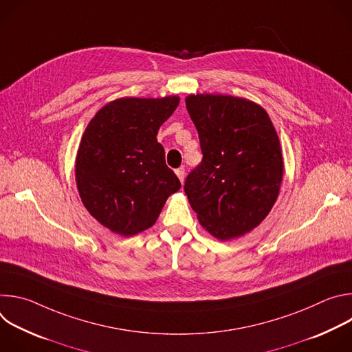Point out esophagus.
<instances>
[{
    "instance_id": "34e87169",
    "label": "esophagus",
    "mask_w": 352,
    "mask_h": 352,
    "mask_svg": "<svg viewBox=\"0 0 352 352\" xmlns=\"http://www.w3.org/2000/svg\"><path fill=\"white\" fill-rule=\"evenodd\" d=\"M175 174H177V177H178V179L181 181V182H184V179H185V170L181 167V168H177L175 170Z\"/></svg>"
}]
</instances>
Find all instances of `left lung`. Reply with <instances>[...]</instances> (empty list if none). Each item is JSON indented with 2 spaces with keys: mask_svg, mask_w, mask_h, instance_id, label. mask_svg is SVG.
I'll list each match as a JSON object with an SVG mask.
<instances>
[{
  "mask_svg": "<svg viewBox=\"0 0 352 352\" xmlns=\"http://www.w3.org/2000/svg\"><path fill=\"white\" fill-rule=\"evenodd\" d=\"M204 160L185 181V193L202 227L220 241L256 228L274 206L284 162L266 110L248 98L189 94Z\"/></svg>",
  "mask_w": 352,
  "mask_h": 352,
  "instance_id": "left-lung-1",
  "label": "left lung"
}]
</instances>
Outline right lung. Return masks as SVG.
I'll use <instances>...</instances> for the list:
<instances>
[{"instance_id":"1","label":"right lung","mask_w":352,"mask_h":352,"mask_svg":"<svg viewBox=\"0 0 352 352\" xmlns=\"http://www.w3.org/2000/svg\"><path fill=\"white\" fill-rule=\"evenodd\" d=\"M178 104V96L121 97L86 126L75 163L76 186L87 212L110 231L131 236L150 228L181 188L156 138Z\"/></svg>"}]
</instances>
